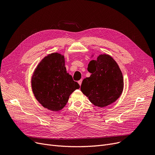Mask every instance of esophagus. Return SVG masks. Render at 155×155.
<instances>
[{
  "mask_svg": "<svg viewBox=\"0 0 155 155\" xmlns=\"http://www.w3.org/2000/svg\"><path fill=\"white\" fill-rule=\"evenodd\" d=\"M78 84L81 86V83H82V79H81V80H80L79 81H78Z\"/></svg>",
  "mask_w": 155,
  "mask_h": 155,
  "instance_id": "obj_1",
  "label": "esophagus"
}]
</instances>
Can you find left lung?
<instances>
[{"mask_svg": "<svg viewBox=\"0 0 155 155\" xmlns=\"http://www.w3.org/2000/svg\"><path fill=\"white\" fill-rule=\"evenodd\" d=\"M90 77L85 78L81 85V91L91 103L98 107H107L115 102L123 90L121 71L111 56L100 55L88 65Z\"/></svg>", "mask_w": 155, "mask_h": 155, "instance_id": "8db88e82", "label": "left lung"}]
</instances>
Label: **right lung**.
<instances>
[{"instance_id":"add662e5","label":"right lung","mask_w":155,"mask_h":155,"mask_svg":"<svg viewBox=\"0 0 155 155\" xmlns=\"http://www.w3.org/2000/svg\"><path fill=\"white\" fill-rule=\"evenodd\" d=\"M31 84L37 101L44 108L54 111L62 109L70 95L80 88L67 72L64 56L58 53L49 54L41 60Z\"/></svg>"}]
</instances>
